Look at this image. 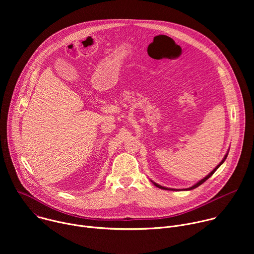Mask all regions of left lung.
Returning <instances> with one entry per match:
<instances>
[{"label":"left lung","instance_id":"obj_1","mask_svg":"<svg viewBox=\"0 0 254 254\" xmlns=\"http://www.w3.org/2000/svg\"><path fill=\"white\" fill-rule=\"evenodd\" d=\"M228 152H229V151H228ZM228 152H227V153H226V155L224 156L223 160H222V161H221V162H220V163H219L218 165H217V166H216V168H215V169H214L213 171H211V173H209V174H208V175H207V176H206L205 178H203L202 180H200L198 183H196V184H195V185H193L192 187H190V188H187V189H185V190H186V191H189V190H193V189H195V188L199 187V186H200L201 184H203V183L205 182V181H206V180H208V179H209V178H210V177H211V176H212V175H213V174H214V173L216 172V170H217V169H218V168H219V167H220V166H221V165H222V164L224 163V161L226 160V158H227V156H228ZM151 182H152V183H153V184H154V185H155L156 187H158V188H160V189H163V190H172V191H176V189H172V188H167V187H163V186H161V185H159V184L155 183V182H154V181H152V180H151ZM177 191H179V190H177Z\"/></svg>","mask_w":254,"mask_h":254}]
</instances>
